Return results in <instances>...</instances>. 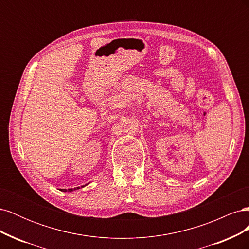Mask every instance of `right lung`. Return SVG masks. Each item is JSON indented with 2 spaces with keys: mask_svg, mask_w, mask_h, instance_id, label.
Instances as JSON below:
<instances>
[{
  "mask_svg": "<svg viewBox=\"0 0 249 249\" xmlns=\"http://www.w3.org/2000/svg\"><path fill=\"white\" fill-rule=\"evenodd\" d=\"M86 186V185H85ZM85 186H82L81 188H83V187H85ZM78 189H80V187H77V188H73V189H69V190H66V189H61V191H64V192H66V191H69V192H71V191H73V190H78Z\"/></svg>",
  "mask_w": 249,
  "mask_h": 249,
  "instance_id": "1",
  "label": "right lung"
}]
</instances>
